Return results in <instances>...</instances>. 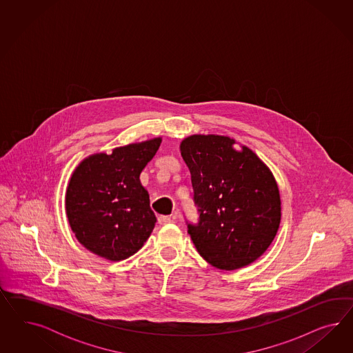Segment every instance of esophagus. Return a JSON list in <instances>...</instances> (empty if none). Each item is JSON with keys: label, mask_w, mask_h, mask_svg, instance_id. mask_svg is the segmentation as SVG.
I'll use <instances>...</instances> for the list:
<instances>
[{"label": "esophagus", "mask_w": 353, "mask_h": 353, "mask_svg": "<svg viewBox=\"0 0 353 353\" xmlns=\"http://www.w3.org/2000/svg\"><path fill=\"white\" fill-rule=\"evenodd\" d=\"M158 223L161 225H167L172 223V219L170 216H159L158 217Z\"/></svg>", "instance_id": "34e87169"}]
</instances>
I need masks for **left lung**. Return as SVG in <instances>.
I'll return each instance as SVG.
<instances>
[{
    "mask_svg": "<svg viewBox=\"0 0 353 353\" xmlns=\"http://www.w3.org/2000/svg\"><path fill=\"white\" fill-rule=\"evenodd\" d=\"M216 134H194L181 142L192 174L196 224L188 233L211 265L234 270L261 256L277 234L281 199L267 165L246 146Z\"/></svg>",
    "mask_w": 353,
    "mask_h": 353,
    "instance_id": "1",
    "label": "left lung"
}]
</instances>
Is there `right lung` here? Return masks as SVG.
Instances as JSON below:
<instances>
[{
  "instance_id": "right-lung-1",
  "label": "right lung",
  "mask_w": 353,
  "mask_h": 353,
  "mask_svg": "<svg viewBox=\"0 0 353 353\" xmlns=\"http://www.w3.org/2000/svg\"><path fill=\"white\" fill-rule=\"evenodd\" d=\"M161 139L94 154L79 164L65 192V212L77 241L111 261L136 254L148 241L157 217L139 174Z\"/></svg>"
}]
</instances>
